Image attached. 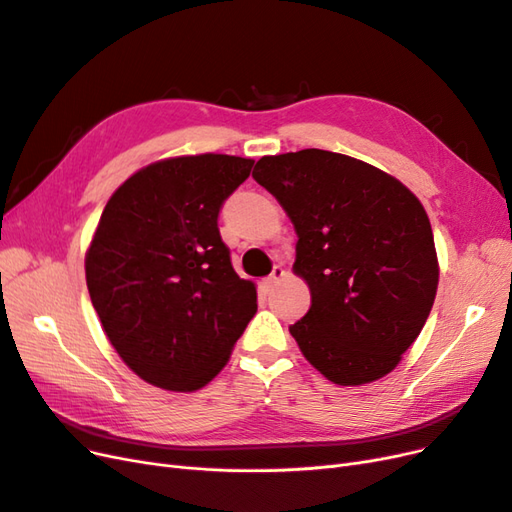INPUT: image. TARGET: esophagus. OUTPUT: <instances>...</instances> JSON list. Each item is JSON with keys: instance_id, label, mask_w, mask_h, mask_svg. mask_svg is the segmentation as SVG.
<instances>
[{"instance_id": "esophagus-1", "label": "esophagus", "mask_w": 512, "mask_h": 512, "mask_svg": "<svg viewBox=\"0 0 512 512\" xmlns=\"http://www.w3.org/2000/svg\"><path fill=\"white\" fill-rule=\"evenodd\" d=\"M284 277H286V271H284L282 267H273V273L265 280V286H267V288H273L275 284H280V282L284 280Z\"/></svg>"}]
</instances>
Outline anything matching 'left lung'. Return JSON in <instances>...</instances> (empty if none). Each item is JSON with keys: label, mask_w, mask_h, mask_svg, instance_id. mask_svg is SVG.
Wrapping results in <instances>:
<instances>
[{"label": "left lung", "mask_w": 512, "mask_h": 512, "mask_svg": "<svg viewBox=\"0 0 512 512\" xmlns=\"http://www.w3.org/2000/svg\"><path fill=\"white\" fill-rule=\"evenodd\" d=\"M252 177L297 232L292 271L309 288L290 335L339 386L384 378L423 331L440 265L427 211L404 183L344 153L262 156Z\"/></svg>", "instance_id": "left-lung-1"}]
</instances>
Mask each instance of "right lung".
Instances as JSON below:
<instances>
[{"instance_id":"1","label":"right lung","mask_w":512,"mask_h":512,"mask_svg":"<svg viewBox=\"0 0 512 512\" xmlns=\"http://www.w3.org/2000/svg\"><path fill=\"white\" fill-rule=\"evenodd\" d=\"M252 166L224 153L151 162L108 198L89 241L87 288L108 342L158 389L207 386L256 314V284L232 269L218 230Z\"/></svg>"}]
</instances>
